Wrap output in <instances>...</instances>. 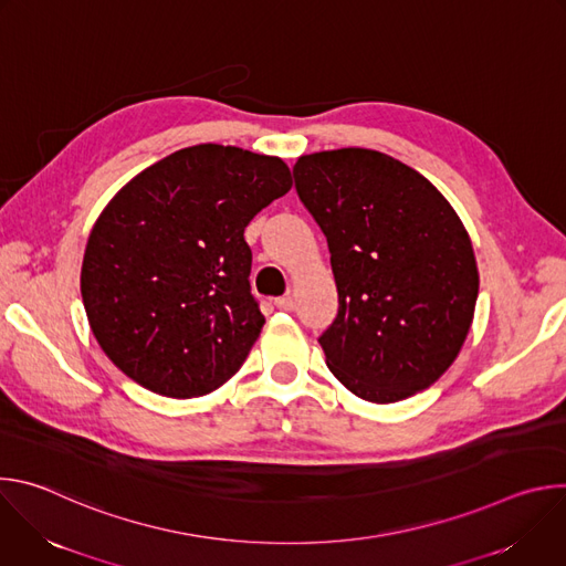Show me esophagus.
<instances>
[{"instance_id": "1", "label": "esophagus", "mask_w": 566, "mask_h": 566, "mask_svg": "<svg viewBox=\"0 0 566 566\" xmlns=\"http://www.w3.org/2000/svg\"><path fill=\"white\" fill-rule=\"evenodd\" d=\"M275 306L282 308V311H293L295 308V300L291 295H282L275 300Z\"/></svg>"}]
</instances>
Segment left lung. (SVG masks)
Instances as JSON below:
<instances>
[{"instance_id": "8db88e82", "label": "left lung", "mask_w": 566, "mask_h": 566, "mask_svg": "<svg viewBox=\"0 0 566 566\" xmlns=\"http://www.w3.org/2000/svg\"><path fill=\"white\" fill-rule=\"evenodd\" d=\"M293 179L338 286L317 338L327 367L371 402L428 389L454 363L479 291L461 219L426 177L376 149L300 156Z\"/></svg>"}]
</instances>
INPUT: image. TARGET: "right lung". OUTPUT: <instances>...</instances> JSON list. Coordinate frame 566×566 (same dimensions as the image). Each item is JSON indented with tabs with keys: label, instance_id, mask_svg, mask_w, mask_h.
Instances as JSON below:
<instances>
[{
	"label": "right lung",
	"instance_id": "1",
	"mask_svg": "<svg viewBox=\"0 0 566 566\" xmlns=\"http://www.w3.org/2000/svg\"><path fill=\"white\" fill-rule=\"evenodd\" d=\"M289 190L282 158L203 143L158 160L109 201L90 234L80 291L123 374L192 398L244 365L264 327L244 230Z\"/></svg>",
	"mask_w": 566,
	"mask_h": 566
}]
</instances>
